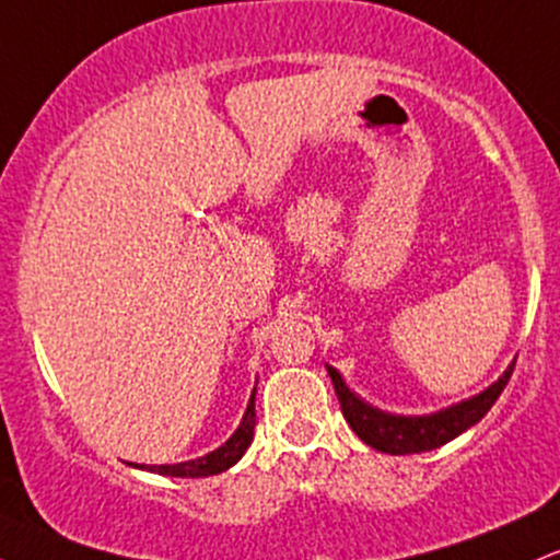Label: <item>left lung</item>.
<instances>
[{"label":"left lung","mask_w":560,"mask_h":560,"mask_svg":"<svg viewBox=\"0 0 560 560\" xmlns=\"http://www.w3.org/2000/svg\"><path fill=\"white\" fill-rule=\"evenodd\" d=\"M513 365H516V361L498 376V382H492L490 387L481 389L479 395L466 397V400L453 402L447 405V408H440L434 410V413L423 416L387 413V410L374 408V405L365 402L363 397H358L355 392L347 387L342 374H339L334 365H326V371H329L334 392H337L339 405H342L345 421L350 423L352 432L361 436L365 445L378 450V453L410 455L442 447L445 442L455 440V436L464 434L466 429H471L474 423L485 419L487 410L492 408L494 400L500 397V392L505 389L508 378L513 374Z\"/></svg>","instance_id":"1"}]
</instances>
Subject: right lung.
Wrapping results in <instances>:
<instances>
[{"label": "right lung", "mask_w": 560, "mask_h": 560, "mask_svg": "<svg viewBox=\"0 0 560 560\" xmlns=\"http://www.w3.org/2000/svg\"><path fill=\"white\" fill-rule=\"evenodd\" d=\"M253 436H255V389L253 395H249L247 410H244L236 432L231 434L221 447H215L213 453L202 455V458H195V460H184V464H163V466L141 464L137 468H144V471H152V474H163V477H182V479L213 477V474L226 471V468H231L242 458L244 450L253 445Z\"/></svg>", "instance_id": "1"}]
</instances>
